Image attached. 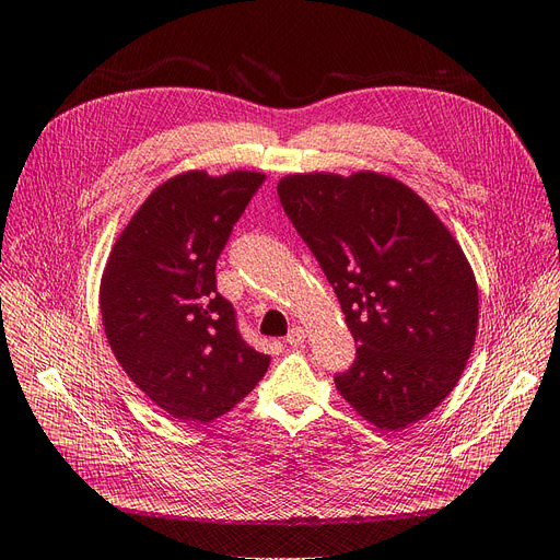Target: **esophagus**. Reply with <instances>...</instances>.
<instances>
[{"label":"esophagus","mask_w":560,"mask_h":560,"mask_svg":"<svg viewBox=\"0 0 560 560\" xmlns=\"http://www.w3.org/2000/svg\"><path fill=\"white\" fill-rule=\"evenodd\" d=\"M304 340H306V331H304L302 327L290 329V334L285 336V342H288L290 347H302V345H304Z\"/></svg>","instance_id":"esophagus-1"}]
</instances>
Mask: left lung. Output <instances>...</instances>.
I'll return each instance as SVG.
<instances>
[{"label": "left lung", "mask_w": 560, "mask_h": 560, "mask_svg": "<svg viewBox=\"0 0 560 560\" xmlns=\"http://www.w3.org/2000/svg\"><path fill=\"white\" fill-rule=\"evenodd\" d=\"M283 211L334 285L357 361L336 388L381 431L427 418L477 340L479 288L431 206L378 172L285 174Z\"/></svg>", "instance_id": "left-lung-1"}]
</instances>
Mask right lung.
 Segmentation results:
<instances>
[{
  "label": "right lung",
  "instance_id": "obj_1",
  "mask_svg": "<svg viewBox=\"0 0 560 560\" xmlns=\"http://www.w3.org/2000/svg\"><path fill=\"white\" fill-rule=\"evenodd\" d=\"M265 174L188 170L163 182L108 254L100 311L108 345L165 413L206 424L243 401L270 357L235 329L215 290V262Z\"/></svg>",
  "mask_w": 560,
  "mask_h": 560
}]
</instances>
